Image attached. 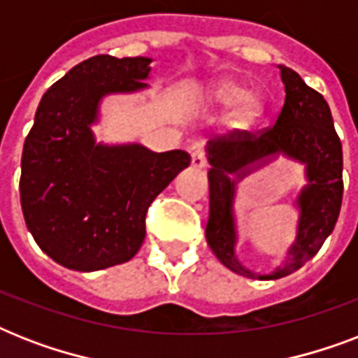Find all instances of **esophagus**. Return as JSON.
Returning a JSON list of instances; mask_svg holds the SVG:
<instances>
[{
    "label": "esophagus",
    "mask_w": 358,
    "mask_h": 358,
    "mask_svg": "<svg viewBox=\"0 0 358 358\" xmlns=\"http://www.w3.org/2000/svg\"><path fill=\"white\" fill-rule=\"evenodd\" d=\"M191 167L193 169L206 167V156H204V152H193V156H191Z\"/></svg>",
    "instance_id": "esophagus-1"
}]
</instances>
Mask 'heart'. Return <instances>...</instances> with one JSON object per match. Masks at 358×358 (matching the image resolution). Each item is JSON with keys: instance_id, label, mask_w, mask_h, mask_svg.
<instances>
[{"instance_id": "b5f03b06", "label": "heart", "mask_w": 358, "mask_h": 358, "mask_svg": "<svg viewBox=\"0 0 358 358\" xmlns=\"http://www.w3.org/2000/svg\"><path fill=\"white\" fill-rule=\"evenodd\" d=\"M202 100L208 106L221 109H230L238 106L234 111V120L239 126H249L262 113V103L252 96H247V91L234 81H215L202 91Z\"/></svg>"}]
</instances>
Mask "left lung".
<instances>
[{
    "mask_svg": "<svg viewBox=\"0 0 358 358\" xmlns=\"http://www.w3.org/2000/svg\"><path fill=\"white\" fill-rule=\"evenodd\" d=\"M282 78L284 106L271 128L258 134L234 131L208 143V182H210V219L206 241L213 255L230 271L258 280H275L303 267L333 232L338 219L344 180H342V143L325 98L310 89L301 76L278 64ZM280 153L306 165L309 184L298 197L300 223L298 238L282 266L269 275L247 270L235 256L234 196L235 182L250 170L265 164ZM236 174V180L231 174Z\"/></svg>",
    "mask_w": 358,
    "mask_h": 358,
    "instance_id": "1",
    "label": "left lung"
}]
</instances>
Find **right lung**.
Instances as JSON below:
<instances>
[{"label": "right lung", "instance_id": "right-lung-1", "mask_svg": "<svg viewBox=\"0 0 358 358\" xmlns=\"http://www.w3.org/2000/svg\"><path fill=\"white\" fill-rule=\"evenodd\" d=\"M150 63L94 55L53 83L36 108L22 152V212L36 245L69 269L131 260L145 239L148 206L189 167L184 150L157 154L94 139L102 98L146 89Z\"/></svg>", "mask_w": 358, "mask_h": 358}]
</instances>
